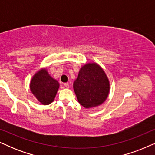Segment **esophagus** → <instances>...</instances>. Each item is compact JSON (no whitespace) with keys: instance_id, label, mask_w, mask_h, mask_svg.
I'll return each instance as SVG.
<instances>
[{"instance_id":"esophagus-1","label":"esophagus","mask_w":155,"mask_h":155,"mask_svg":"<svg viewBox=\"0 0 155 155\" xmlns=\"http://www.w3.org/2000/svg\"><path fill=\"white\" fill-rule=\"evenodd\" d=\"M64 87L65 88H69V84L68 83H65L64 84Z\"/></svg>"}]
</instances>
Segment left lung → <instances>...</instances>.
Wrapping results in <instances>:
<instances>
[{"mask_svg": "<svg viewBox=\"0 0 155 155\" xmlns=\"http://www.w3.org/2000/svg\"><path fill=\"white\" fill-rule=\"evenodd\" d=\"M73 89L78 102L90 109L98 107L106 101L109 94L110 82L100 65L88 63L80 69Z\"/></svg>", "mask_w": 155, "mask_h": 155, "instance_id": "obj_1", "label": "left lung"}]
</instances>
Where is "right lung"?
I'll return each instance as SVG.
<instances>
[{"instance_id":"add662e5","label":"right lung","mask_w":155,"mask_h":155,"mask_svg":"<svg viewBox=\"0 0 155 155\" xmlns=\"http://www.w3.org/2000/svg\"><path fill=\"white\" fill-rule=\"evenodd\" d=\"M58 88V82L44 68L37 71L30 81L31 93L43 105H48L54 101Z\"/></svg>"}]
</instances>
